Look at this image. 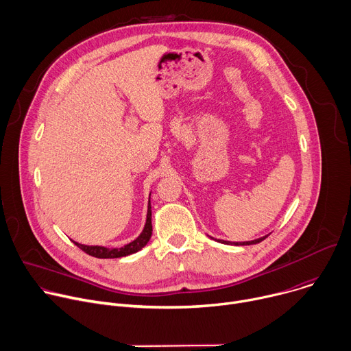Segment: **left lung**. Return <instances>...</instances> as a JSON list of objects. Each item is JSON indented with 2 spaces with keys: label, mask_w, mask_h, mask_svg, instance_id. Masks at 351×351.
Returning <instances> with one entry per match:
<instances>
[{
  "label": "left lung",
  "mask_w": 351,
  "mask_h": 351,
  "mask_svg": "<svg viewBox=\"0 0 351 351\" xmlns=\"http://www.w3.org/2000/svg\"><path fill=\"white\" fill-rule=\"evenodd\" d=\"M269 234H267V236H264V237H260V239H256V240H252V241H240V243H233L234 245H250V244H257V243H260V241H263L264 239H267ZM218 241H221V243H223V244H232V241H226V240H218Z\"/></svg>",
  "instance_id": "8db88e82"
}]
</instances>
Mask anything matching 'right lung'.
Instances as JSON below:
<instances>
[{
	"instance_id": "right-lung-1",
	"label": "right lung",
	"mask_w": 351,
	"mask_h": 351,
	"mask_svg": "<svg viewBox=\"0 0 351 351\" xmlns=\"http://www.w3.org/2000/svg\"><path fill=\"white\" fill-rule=\"evenodd\" d=\"M153 233V225H152V206L148 203V211H147V221L144 225L143 232L140 233V236L133 240L132 243L121 247V248H107V247H101V245H84V244H79L76 241H73L80 250L91 257L95 258H119V257H125L129 254H133L138 250H141L152 237Z\"/></svg>"
}]
</instances>
